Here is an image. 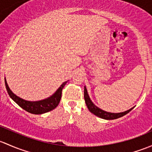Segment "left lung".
<instances>
[{
	"instance_id": "8db88e82",
	"label": "left lung",
	"mask_w": 152,
	"mask_h": 152,
	"mask_svg": "<svg viewBox=\"0 0 152 152\" xmlns=\"http://www.w3.org/2000/svg\"><path fill=\"white\" fill-rule=\"evenodd\" d=\"M84 100H85L86 105H87V108H88L89 111L91 113H92L93 114H95V116H98V117L101 118L103 119H107V120H111V119H118L119 117H122V116H124L127 114H128L129 112L134 108H131L130 109L127 110V111H124V112H120V113H111V112H108V111H103V110L100 109V108L95 105L93 103V102L91 100L90 97H89L88 92H87V89L86 88V87L84 86Z\"/></svg>"
}]
</instances>
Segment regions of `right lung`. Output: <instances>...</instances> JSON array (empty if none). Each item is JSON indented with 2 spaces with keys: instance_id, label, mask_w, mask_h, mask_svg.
<instances>
[{
  "instance_id": "right-lung-1",
  "label": "right lung",
  "mask_w": 152,
  "mask_h": 152,
  "mask_svg": "<svg viewBox=\"0 0 152 152\" xmlns=\"http://www.w3.org/2000/svg\"><path fill=\"white\" fill-rule=\"evenodd\" d=\"M67 82L68 81L63 82L61 86L56 90L55 93L51 95L50 97L44 99V100H38V101H29V100H24L15 95L9 88L6 78H5L6 90L11 98L24 110L33 114H42L55 109L60 103L62 96V90Z\"/></svg>"
}]
</instances>
